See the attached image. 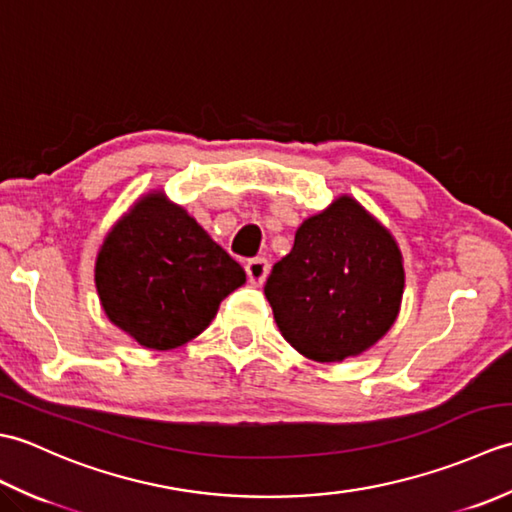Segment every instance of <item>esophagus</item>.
<instances>
[{
  "instance_id": "34e87169",
  "label": "esophagus",
  "mask_w": 512,
  "mask_h": 512,
  "mask_svg": "<svg viewBox=\"0 0 512 512\" xmlns=\"http://www.w3.org/2000/svg\"><path fill=\"white\" fill-rule=\"evenodd\" d=\"M268 270H270V264L266 262L264 257H257V259H250V262L246 264V275H248V281L253 286H262L266 277H268Z\"/></svg>"
}]
</instances>
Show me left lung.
I'll use <instances>...</instances> for the list:
<instances>
[{
	"mask_svg": "<svg viewBox=\"0 0 512 512\" xmlns=\"http://www.w3.org/2000/svg\"><path fill=\"white\" fill-rule=\"evenodd\" d=\"M402 290L398 242L352 195L301 222L264 286L281 336L317 363H341L383 339Z\"/></svg>",
	"mask_w": 512,
	"mask_h": 512,
	"instance_id": "1",
	"label": "left lung"
}]
</instances>
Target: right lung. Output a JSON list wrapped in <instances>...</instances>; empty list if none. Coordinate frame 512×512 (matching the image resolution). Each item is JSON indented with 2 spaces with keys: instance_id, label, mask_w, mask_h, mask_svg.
Here are the masks:
<instances>
[{
  "instance_id": "obj_1",
  "label": "right lung",
  "mask_w": 512,
  "mask_h": 512,
  "mask_svg": "<svg viewBox=\"0 0 512 512\" xmlns=\"http://www.w3.org/2000/svg\"><path fill=\"white\" fill-rule=\"evenodd\" d=\"M94 281L107 319L162 352L209 328L246 273L165 191H149L105 235Z\"/></svg>"
}]
</instances>
